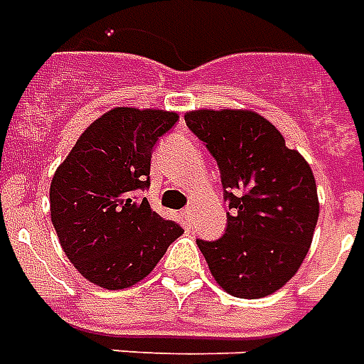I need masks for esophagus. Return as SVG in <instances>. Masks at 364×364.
I'll use <instances>...</instances> for the list:
<instances>
[{
	"mask_svg": "<svg viewBox=\"0 0 364 364\" xmlns=\"http://www.w3.org/2000/svg\"><path fill=\"white\" fill-rule=\"evenodd\" d=\"M182 215H184L186 220H188V218H192V215H193V205H188V207H186L184 211H182Z\"/></svg>",
	"mask_w": 364,
	"mask_h": 364,
	"instance_id": "1",
	"label": "esophagus"
}]
</instances>
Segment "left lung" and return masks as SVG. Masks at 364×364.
Masks as SVG:
<instances>
[{"instance_id":"8db88e82","label":"left lung","mask_w":364,"mask_h":364,"mask_svg":"<svg viewBox=\"0 0 364 364\" xmlns=\"http://www.w3.org/2000/svg\"><path fill=\"white\" fill-rule=\"evenodd\" d=\"M188 128L217 159L228 226L215 242L198 240L224 291L259 299L280 289L307 255L318 196L313 171L272 122L245 109H198Z\"/></svg>"}]
</instances>
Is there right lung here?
<instances>
[{
	"label": "right lung",
	"instance_id": "add662e5",
	"mask_svg": "<svg viewBox=\"0 0 364 364\" xmlns=\"http://www.w3.org/2000/svg\"><path fill=\"white\" fill-rule=\"evenodd\" d=\"M176 120L172 111L111 109L82 132L53 174L49 209L57 237L75 269L100 288L144 280L184 232L146 198H134L149 188L153 147Z\"/></svg>",
	"mask_w": 364,
	"mask_h": 364
}]
</instances>
